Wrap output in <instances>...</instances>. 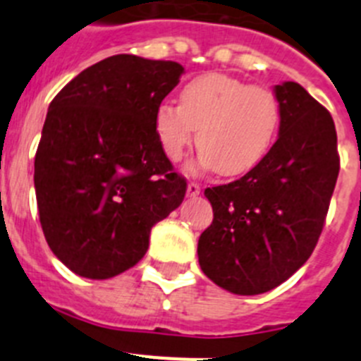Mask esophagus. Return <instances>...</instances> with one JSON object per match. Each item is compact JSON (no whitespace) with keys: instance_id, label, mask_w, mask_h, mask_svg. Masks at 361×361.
Returning <instances> with one entry per match:
<instances>
[{"instance_id":"esophagus-1","label":"esophagus","mask_w":361,"mask_h":361,"mask_svg":"<svg viewBox=\"0 0 361 361\" xmlns=\"http://www.w3.org/2000/svg\"><path fill=\"white\" fill-rule=\"evenodd\" d=\"M200 193V186L197 183L188 184V197H197Z\"/></svg>"}]
</instances>
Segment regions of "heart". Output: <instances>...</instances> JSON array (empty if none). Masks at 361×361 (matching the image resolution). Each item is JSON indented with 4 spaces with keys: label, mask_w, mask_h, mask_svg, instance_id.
Wrapping results in <instances>:
<instances>
[{
    "label": "heart",
    "mask_w": 361,
    "mask_h": 361,
    "mask_svg": "<svg viewBox=\"0 0 361 361\" xmlns=\"http://www.w3.org/2000/svg\"><path fill=\"white\" fill-rule=\"evenodd\" d=\"M279 128L276 95L226 73L191 79L180 90V104L162 103L155 110V133L166 157L180 161L197 139L200 166L222 177L253 170L273 146Z\"/></svg>",
    "instance_id": "b5f03b06"
}]
</instances>
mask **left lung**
Instances as JSON below:
<instances>
[{"label": "left lung", "instance_id": "obj_1", "mask_svg": "<svg viewBox=\"0 0 361 361\" xmlns=\"http://www.w3.org/2000/svg\"><path fill=\"white\" fill-rule=\"evenodd\" d=\"M279 139L238 180L206 188L213 222L199 238L204 275L233 295H260L289 279L311 257L340 157L331 114L304 86H275Z\"/></svg>", "mask_w": 361, "mask_h": 361}]
</instances>
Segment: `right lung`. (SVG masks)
Wrapping results in <instances>:
<instances>
[{
	"label": "right lung",
	"mask_w": 361,
	"mask_h": 361,
	"mask_svg": "<svg viewBox=\"0 0 361 361\" xmlns=\"http://www.w3.org/2000/svg\"><path fill=\"white\" fill-rule=\"evenodd\" d=\"M183 73L175 61L119 54L50 103L34 186L44 238L75 275L104 280L135 266L153 226L183 202L186 178L155 133V110Z\"/></svg>",
	"instance_id": "add662e5"
}]
</instances>
